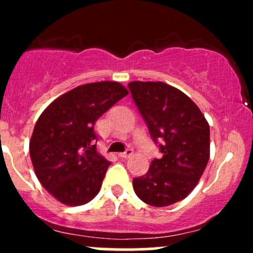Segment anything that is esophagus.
<instances>
[{
	"label": "esophagus",
	"mask_w": 253,
	"mask_h": 253,
	"mask_svg": "<svg viewBox=\"0 0 253 253\" xmlns=\"http://www.w3.org/2000/svg\"><path fill=\"white\" fill-rule=\"evenodd\" d=\"M132 154H133V150H132V149H127L126 152L120 153L119 157H120V158H122V159H126V158H129V157H131Z\"/></svg>",
	"instance_id": "1"
}]
</instances>
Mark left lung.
<instances>
[{"instance_id":"obj_1","label":"left lung","mask_w":253,"mask_h":253,"mask_svg":"<svg viewBox=\"0 0 253 253\" xmlns=\"http://www.w3.org/2000/svg\"><path fill=\"white\" fill-rule=\"evenodd\" d=\"M134 103L163 157L147 174L133 178L138 198L167 207L187 197L209 160V125L198 106L178 89L163 82L128 83Z\"/></svg>"}]
</instances>
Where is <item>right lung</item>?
Wrapping results in <instances>:
<instances>
[{
    "instance_id": "right-lung-1",
    "label": "right lung",
    "mask_w": 253,
    "mask_h": 253,
    "mask_svg": "<svg viewBox=\"0 0 253 253\" xmlns=\"http://www.w3.org/2000/svg\"><path fill=\"white\" fill-rule=\"evenodd\" d=\"M128 90L117 82L79 85L42 111L29 143L35 175L66 206H82L99 193L110 162L96 149L94 125Z\"/></svg>"
}]
</instances>
